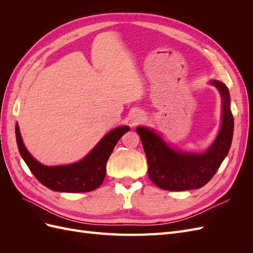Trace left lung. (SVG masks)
Instances as JSON below:
<instances>
[{
	"label": "left lung",
	"instance_id": "obj_1",
	"mask_svg": "<svg viewBox=\"0 0 253 253\" xmlns=\"http://www.w3.org/2000/svg\"><path fill=\"white\" fill-rule=\"evenodd\" d=\"M223 100L221 126L216 139L204 153L177 152L170 148L157 133L138 126L143 150L147 155L149 177L160 189L186 191L200 189L209 182L228 155L231 147L234 120L230 109V94L223 82L211 80Z\"/></svg>",
	"mask_w": 253,
	"mask_h": 253
}]
</instances>
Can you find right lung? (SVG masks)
Wrapping results in <instances>:
<instances>
[{
    "label": "right lung",
    "mask_w": 253,
    "mask_h": 253,
    "mask_svg": "<svg viewBox=\"0 0 253 253\" xmlns=\"http://www.w3.org/2000/svg\"><path fill=\"white\" fill-rule=\"evenodd\" d=\"M128 129L126 126L114 128L80 162L53 167L44 166L30 155L23 143L18 124L16 138L22 158L42 185L58 192L80 193L93 191L103 182L108 159L121 136L128 132Z\"/></svg>",
    "instance_id": "1"
}]
</instances>
